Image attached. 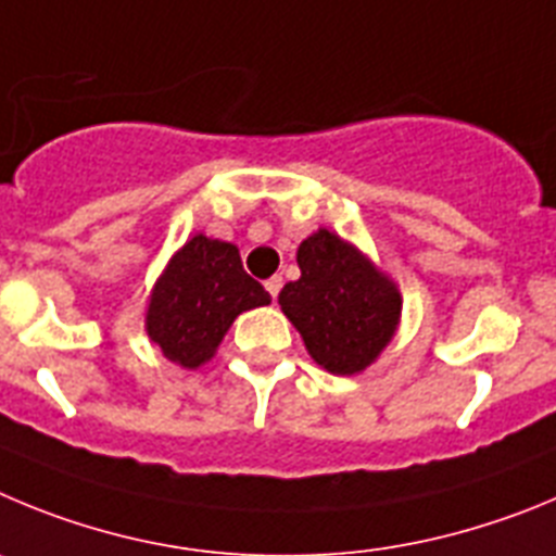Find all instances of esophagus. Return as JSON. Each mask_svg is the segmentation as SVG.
<instances>
[{
    "instance_id": "1",
    "label": "esophagus",
    "mask_w": 556,
    "mask_h": 556,
    "mask_svg": "<svg viewBox=\"0 0 556 556\" xmlns=\"http://www.w3.org/2000/svg\"><path fill=\"white\" fill-rule=\"evenodd\" d=\"M266 290H268V293H271L274 302H277L279 290H282V277H271V279H266Z\"/></svg>"
}]
</instances>
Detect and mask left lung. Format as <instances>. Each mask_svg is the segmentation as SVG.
<instances>
[{
  "label": "left lung",
  "instance_id": "1",
  "mask_svg": "<svg viewBox=\"0 0 556 556\" xmlns=\"http://www.w3.org/2000/svg\"><path fill=\"white\" fill-rule=\"evenodd\" d=\"M302 277L279 293V307L302 332L309 357L352 377L379 357L402 313L396 285L329 229L299 247Z\"/></svg>",
  "mask_w": 556,
  "mask_h": 556
}]
</instances>
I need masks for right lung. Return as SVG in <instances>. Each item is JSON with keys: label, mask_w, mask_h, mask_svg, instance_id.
Masks as SVG:
<instances>
[{"label": "right lung", "mask_w": 556, "mask_h": 556, "mask_svg": "<svg viewBox=\"0 0 556 556\" xmlns=\"http://www.w3.org/2000/svg\"><path fill=\"white\" fill-rule=\"evenodd\" d=\"M268 302V290L243 271L232 243L197 235L174 254L154 285L147 332L172 363L199 368L216 354L243 309Z\"/></svg>", "instance_id": "right-lung-1"}]
</instances>
